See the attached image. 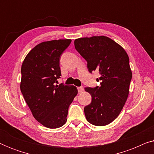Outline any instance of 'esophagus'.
Returning <instances> with one entry per match:
<instances>
[{
	"label": "esophagus",
	"instance_id": "esophagus-1",
	"mask_svg": "<svg viewBox=\"0 0 154 154\" xmlns=\"http://www.w3.org/2000/svg\"><path fill=\"white\" fill-rule=\"evenodd\" d=\"M77 89H78V90H79V92H83V90H84V88H83V87H82V86H81V87H79V88H77Z\"/></svg>",
	"mask_w": 154,
	"mask_h": 154
}]
</instances>
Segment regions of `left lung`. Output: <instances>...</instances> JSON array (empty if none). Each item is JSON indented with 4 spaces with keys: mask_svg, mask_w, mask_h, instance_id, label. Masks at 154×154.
Segmentation results:
<instances>
[{
    "mask_svg": "<svg viewBox=\"0 0 154 154\" xmlns=\"http://www.w3.org/2000/svg\"><path fill=\"white\" fill-rule=\"evenodd\" d=\"M75 50L87 62L90 73L98 71L100 86L85 88L92 96L84 108L90 123L104 126L119 116L129 94L132 71L125 50L106 36L81 38L74 41Z\"/></svg>",
    "mask_w": 154,
    "mask_h": 154,
    "instance_id": "1",
    "label": "left lung"
}]
</instances>
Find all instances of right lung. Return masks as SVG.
<instances>
[{"mask_svg":"<svg viewBox=\"0 0 154 154\" xmlns=\"http://www.w3.org/2000/svg\"><path fill=\"white\" fill-rule=\"evenodd\" d=\"M70 39L43 42L33 48L22 63L20 89L33 117L48 128L67 121L69 106L78 93L73 85H54L61 75V54Z\"/></svg>","mask_w":154,"mask_h":154,"instance_id":"right-lung-1","label":"right lung"}]
</instances>
